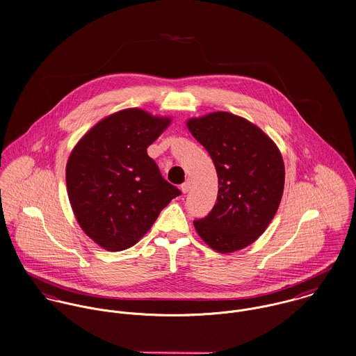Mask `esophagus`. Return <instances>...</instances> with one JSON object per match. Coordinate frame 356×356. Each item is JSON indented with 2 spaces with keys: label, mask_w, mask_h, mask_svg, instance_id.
<instances>
[{
  "label": "esophagus",
  "mask_w": 356,
  "mask_h": 356,
  "mask_svg": "<svg viewBox=\"0 0 356 356\" xmlns=\"http://www.w3.org/2000/svg\"><path fill=\"white\" fill-rule=\"evenodd\" d=\"M190 188H191V181H190V180H186V181L181 184V191H183L184 194H187V193L190 191Z\"/></svg>",
  "instance_id": "1"
}]
</instances>
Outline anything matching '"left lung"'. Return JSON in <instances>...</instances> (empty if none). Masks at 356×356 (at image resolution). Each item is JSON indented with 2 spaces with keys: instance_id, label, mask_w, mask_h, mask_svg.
<instances>
[{
  "instance_id": "left-lung-1",
  "label": "left lung",
  "mask_w": 356,
  "mask_h": 356,
  "mask_svg": "<svg viewBox=\"0 0 356 356\" xmlns=\"http://www.w3.org/2000/svg\"><path fill=\"white\" fill-rule=\"evenodd\" d=\"M187 128L209 152L218 177L217 202L194 227L216 252L241 250L266 231L280 208L282 154L257 125L227 111L190 118Z\"/></svg>"
}]
</instances>
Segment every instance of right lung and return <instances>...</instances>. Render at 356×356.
I'll return each mask as SVG.
<instances>
[{
    "label": "right lung",
    "mask_w": 356,
    "mask_h": 356,
    "mask_svg": "<svg viewBox=\"0 0 356 356\" xmlns=\"http://www.w3.org/2000/svg\"><path fill=\"white\" fill-rule=\"evenodd\" d=\"M170 122L125 108L100 120L72 148L66 166L70 205L82 231L100 248L121 252L136 245L180 195L147 154Z\"/></svg>",
    "instance_id": "obj_1"
}]
</instances>
